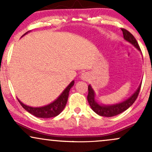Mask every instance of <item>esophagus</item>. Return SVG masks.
Here are the masks:
<instances>
[{
	"mask_svg": "<svg viewBox=\"0 0 152 152\" xmlns=\"http://www.w3.org/2000/svg\"><path fill=\"white\" fill-rule=\"evenodd\" d=\"M81 79H83V80L88 79V78H89V74L86 72L83 73V74L81 75Z\"/></svg>",
	"mask_w": 152,
	"mask_h": 152,
	"instance_id": "1",
	"label": "esophagus"
}]
</instances>
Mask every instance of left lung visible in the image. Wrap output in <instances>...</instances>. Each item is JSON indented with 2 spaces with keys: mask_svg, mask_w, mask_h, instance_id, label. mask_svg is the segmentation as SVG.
<instances>
[{
  "mask_svg": "<svg viewBox=\"0 0 152 152\" xmlns=\"http://www.w3.org/2000/svg\"><path fill=\"white\" fill-rule=\"evenodd\" d=\"M121 31L123 32L124 38L126 41L132 43L139 51H141L140 47H139L137 40L134 37L133 35L131 34L129 31H128L124 28H121ZM141 86H142V83H140V85L138 87L137 91L134 92V94H132V96H131L129 98L127 99L126 100L124 101V102L121 103H118V104H113V105H104V104H99V103L96 102V101L95 100L94 91L92 88V87L91 86V85H89L88 87V96H87V100H88V102L91 108L94 112L96 113L99 116H106V117H111V116H116V115L124 112V111H126L127 109H129L134 104L138 97V95H139Z\"/></svg>",
  "mask_w": 152,
  "mask_h": 152,
  "instance_id": "8db88e82",
  "label": "left lung"
}]
</instances>
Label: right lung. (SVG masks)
I'll return each instance as SVG.
<instances>
[{"label": "right lung", "instance_id": "right-lung-1", "mask_svg": "<svg viewBox=\"0 0 152 152\" xmlns=\"http://www.w3.org/2000/svg\"><path fill=\"white\" fill-rule=\"evenodd\" d=\"M27 34L28 32H26L22 36H23L24 35ZM74 81H72L70 83V84L66 87L61 94L54 102L46 106H41V107H31V106L23 104L19 99H18V100L24 109L26 110L30 114L36 116V117L43 118L54 117V116H58L65 108L66 104L68 101V98H69V91H70L71 87L74 86Z\"/></svg>", "mask_w": 152, "mask_h": 152}]
</instances>
